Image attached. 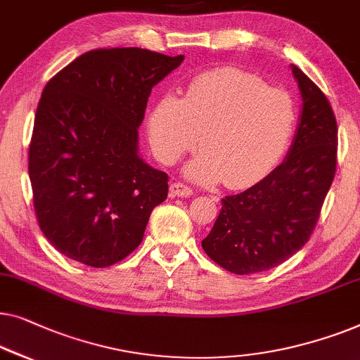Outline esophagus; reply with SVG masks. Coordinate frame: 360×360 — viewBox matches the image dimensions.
<instances>
[{
  "mask_svg": "<svg viewBox=\"0 0 360 360\" xmlns=\"http://www.w3.org/2000/svg\"><path fill=\"white\" fill-rule=\"evenodd\" d=\"M192 195V189L184 182H173L169 186V197H189Z\"/></svg>",
  "mask_w": 360,
  "mask_h": 360,
  "instance_id": "34e87169",
  "label": "esophagus"
}]
</instances>
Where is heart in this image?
I'll return each mask as SVG.
<instances>
[{"label":"heart","instance_id":"heart-1","mask_svg":"<svg viewBox=\"0 0 360 360\" xmlns=\"http://www.w3.org/2000/svg\"><path fill=\"white\" fill-rule=\"evenodd\" d=\"M295 104L285 89L269 88L261 77L240 68H215L191 81L184 99L160 98L148 117L151 150L163 165H174L197 145L187 165L197 182L220 181L230 189L251 186L274 168L295 127Z\"/></svg>","mask_w":360,"mask_h":360}]
</instances>
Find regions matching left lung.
<instances>
[{
	"label": "left lung",
	"instance_id": "1",
	"mask_svg": "<svg viewBox=\"0 0 360 360\" xmlns=\"http://www.w3.org/2000/svg\"><path fill=\"white\" fill-rule=\"evenodd\" d=\"M302 115L285 161L250 189L221 199L202 240L212 261L238 276L282 264L310 240L338 161V124L325 93L292 65Z\"/></svg>",
	"mask_w": 360,
	"mask_h": 360
}]
</instances>
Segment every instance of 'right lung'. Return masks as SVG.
<instances>
[{
  "label": "right lung",
  "mask_w": 360,
  "mask_h": 360,
  "mask_svg": "<svg viewBox=\"0 0 360 360\" xmlns=\"http://www.w3.org/2000/svg\"><path fill=\"white\" fill-rule=\"evenodd\" d=\"M184 57L146 49H96L45 84L29 145L39 226L55 250L108 267L143 240L151 210L168 197V174L139 156L151 88Z\"/></svg>",
  "instance_id": "right-lung-1"
}]
</instances>
